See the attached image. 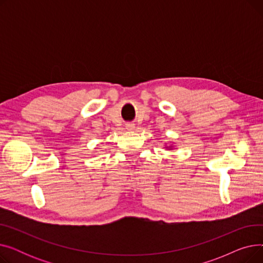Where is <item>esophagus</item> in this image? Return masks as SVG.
<instances>
[{
  "mask_svg": "<svg viewBox=\"0 0 263 263\" xmlns=\"http://www.w3.org/2000/svg\"><path fill=\"white\" fill-rule=\"evenodd\" d=\"M134 124L133 123H127L126 124V129L128 130V131H133L134 130Z\"/></svg>",
  "mask_w": 263,
  "mask_h": 263,
  "instance_id": "esophagus-1",
  "label": "esophagus"
}]
</instances>
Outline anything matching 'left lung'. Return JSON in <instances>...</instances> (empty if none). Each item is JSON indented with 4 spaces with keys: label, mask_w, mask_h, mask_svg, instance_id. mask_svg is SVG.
Instances as JSON below:
<instances>
[{
    "label": "left lung",
    "mask_w": 263,
    "mask_h": 263,
    "mask_svg": "<svg viewBox=\"0 0 263 263\" xmlns=\"http://www.w3.org/2000/svg\"><path fill=\"white\" fill-rule=\"evenodd\" d=\"M164 148L166 149V150H170V151H171V150H174V149H175V146H174L173 144H172V145H170V146H167L166 144H165V147H164Z\"/></svg>",
    "instance_id": "obj_1"
}]
</instances>
